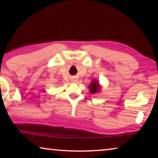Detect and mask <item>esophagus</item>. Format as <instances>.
<instances>
[{
  "mask_svg": "<svg viewBox=\"0 0 158 158\" xmlns=\"http://www.w3.org/2000/svg\"><path fill=\"white\" fill-rule=\"evenodd\" d=\"M77 79H74V80H73V82H77Z\"/></svg>",
  "mask_w": 158,
  "mask_h": 158,
  "instance_id": "esophagus-1",
  "label": "esophagus"
}]
</instances>
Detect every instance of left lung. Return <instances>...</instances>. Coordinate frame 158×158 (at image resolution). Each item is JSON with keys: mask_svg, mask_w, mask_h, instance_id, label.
<instances>
[{"mask_svg": "<svg viewBox=\"0 0 158 158\" xmlns=\"http://www.w3.org/2000/svg\"><path fill=\"white\" fill-rule=\"evenodd\" d=\"M89 88L91 94L98 93L100 90V85L99 84V82L97 80H93V81L89 85Z\"/></svg>", "mask_w": 158, "mask_h": 158, "instance_id": "obj_1", "label": "left lung"}]
</instances>
